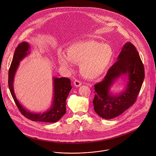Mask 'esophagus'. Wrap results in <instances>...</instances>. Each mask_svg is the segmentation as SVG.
<instances>
[{
	"instance_id": "obj_1",
	"label": "esophagus",
	"mask_w": 156,
	"mask_h": 156,
	"mask_svg": "<svg viewBox=\"0 0 156 156\" xmlns=\"http://www.w3.org/2000/svg\"><path fill=\"white\" fill-rule=\"evenodd\" d=\"M73 84L75 86L80 87V86H81L82 83L81 82V81H80L78 80H75L73 81Z\"/></svg>"
}]
</instances>
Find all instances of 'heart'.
I'll return each mask as SVG.
<instances>
[{
    "label": "heart",
    "mask_w": 156,
    "mask_h": 156,
    "mask_svg": "<svg viewBox=\"0 0 156 156\" xmlns=\"http://www.w3.org/2000/svg\"><path fill=\"white\" fill-rule=\"evenodd\" d=\"M113 50L110 45L87 40L74 43L67 50V55L62 54L60 64L69 68L72 63H80L83 76L89 79H96L103 75L113 58Z\"/></svg>",
    "instance_id": "b5f03b06"
}]
</instances>
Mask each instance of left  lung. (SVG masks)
I'll return each mask as SVG.
<instances>
[{"mask_svg": "<svg viewBox=\"0 0 156 156\" xmlns=\"http://www.w3.org/2000/svg\"><path fill=\"white\" fill-rule=\"evenodd\" d=\"M117 60L108 70L103 80L94 85V109L105 119H112L121 115L133 105L145 77L144 65L132 43L127 42L123 45ZM122 75L128 76L126 88L120 94L113 95L109 91L110 87Z\"/></svg>", "mask_w": 156, "mask_h": 156, "instance_id": "obj_1", "label": "left lung"}]
</instances>
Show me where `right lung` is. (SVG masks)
<instances>
[{
    "label": "right lung",
    "mask_w": 156,
    "mask_h": 156,
    "mask_svg": "<svg viewBox=\"0 0 156 156\" xmlns=\"http://www.w3.org/2000/svg\"><path fill=\"white\" fill-rule=\"evenodd\" d=\"M30 45L27 42L18 44L16 48L8 72V86L13 99L20 112L27 119L34 121L55 122L58 121L66 113V101L72 89L70 80L68 78H53L54 97L52 105L49 110L43 113H34L26 109L16 96L14 91V79L16 70L21 61L29 54Z\"/></svg>",
    "instance_id": "1"
}]
</instances>
